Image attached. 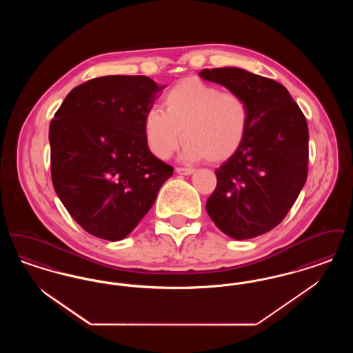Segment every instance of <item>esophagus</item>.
Returning <instances> with one entry per match:
<instances>
[{"label":"esophagus","mask_w":353,"mask_h":353,"mask_svg":"<svg viewBox=\"0 0 353 353\" xmlns=\"http://www.w3.org/2000/svg\"><path fill=\"white\" fill-rule=\"evenodd\" d=\"M176 172H177L179 174H184V176H189V174H192V173L194 172V169L183 168V167H177V168H176Z\"/></svg>","instance_id":"1"}]
</instances>
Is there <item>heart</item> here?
Instances as JSON below:
<instances>
[{"label": "heart", "mask_w": 353, "mask_h": 353, "mask_svg": "<svg viewBox=\"0 0 353 353\" xmlns=\"http://www.w3.org/2000/svg\"><path fill=\"white\" fill-rule=\"evenodd\" d=\"M163 103L165 112L153 107L143 121L147 144L160 159L177 150L181 132L185 157L209 163L230 159L246 139L250 111L238 92L190 77L172 85Z\"/></svg>", "instance_id": "b5f03b06"}]
</instances>
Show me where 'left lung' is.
Returning a JSON list of instances; mask_svg holds the SVG:
<instances>
[{"mask_svg": "<svg viewBox=\"0 0 353 353\" xmlns=\"http://www.w3.org/2000/svg\"><path fill=\"white\" fill-rule=\"evenodd\" d=\"M201 78L245 98L250 124L245 141L216 169L206 212L234 239L265 234L296 201L308 173V127L285 85L236 68L202 70Z\"/></svg>", "mask_w": 353, "mask_h": 353, "instance_id": "1", "label": "left lung"}]
</instances>
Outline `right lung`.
I'll return each mask as SVG.
<instances>
[{
    "instance_id": "1",
    "label": "right lung",
    "mask_w": 353,
    "mask_h": 353,
    "mask_svg": "<svg viewBox=\"0 0 353 353\" xmlns=\"http://www.w3.org/2000/svg\"><path fill=\"white\" fill-rule=\"evenodd\" d=\"M164 85L144 75L94 78L51 120V180L88 234L120 241L151 209L173 167L148 148L143 121Z\"/></svg>"
}]
</instances>
